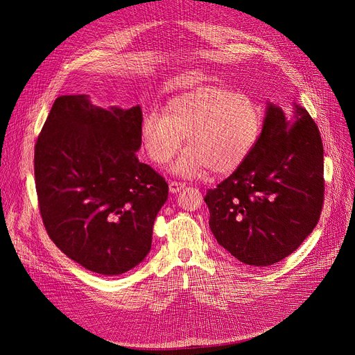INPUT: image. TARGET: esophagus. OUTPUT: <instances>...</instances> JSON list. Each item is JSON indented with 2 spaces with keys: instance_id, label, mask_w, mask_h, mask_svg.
Wrapping results in <instances>:
<instances>
[{
  "instance_id": "esophagus-1",
  "label": "esophagus",
  "mask_w": 355,
  "mask_h": 355,
  "mask_svg": "<svg viewBox=\"0 0 355 355\" xmlns=\"http://www.w3.org/2000/svg\"><path fill=\"white\" fill-rule=\"evenodd\" d=\"M168 187H170V193L171 194H177V193H180L181 190L185 189V184L177 182V181H171L170 184H168Z\"/></svg>"
}]
</instances>
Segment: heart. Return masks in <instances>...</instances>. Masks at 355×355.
Returning <instances> with one entry per match:
<instances>
[{
	"instance_id": "1",
	"label": "heart",
	"mask_w": 355,
	"mask_h": 355,
	"mask_svg": "<svg viewBox=\"0 0 355 355\" xmlns=\"http://www.w3.org/2000/svg\"><path fill=\"white\" fill-rule=\"evenodd\" d=\"M262 122V107L245 93L204 86L168 101L164 114L146 112L139 123V141L149 159L165 165L185 137L187 148L171 166L178 177L191 178L206 170L230 174L253 153Z\"/></svg>"
}]
</instances>
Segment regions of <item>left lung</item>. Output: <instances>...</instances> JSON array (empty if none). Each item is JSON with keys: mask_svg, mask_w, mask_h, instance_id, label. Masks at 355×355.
I'll use <instances>...</instances> for the list:
<instances>
[{"mask_svg": "<svg viewBox=\"0 0 355 355\" xmlns=\"http://www.w3.org/2000/svg\"><path fill=\"white\" fill-rule=\"evenodd\" d=\"M204 201L217 243L240 262L269 266L300 248L324 201V148L306 109L268 102L253 153Z\"/></svg>", "mask_w": 355, "mask_h": 355, "instance_id": "obj_1", "label": "left lung"}]
</instances>
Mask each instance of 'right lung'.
I'll return each mask as SVG.
<instances>
[{
	"mask_svg": "<svg viewBox=\"0 0 355 355\" xmlns=\"http://www.w3.org/2000/svg\"><path fill=\"white\" fill-rule=\"evenodd\" d=\"M141 106L103 109L89 95L54 101L34 149L40 213L67 257L99 275L138 266L151 250L168 184L137 157Z\"/></svg>",
	"mask_w": 355,
	"mask_h": 355,
	"instance_id": "add662e5",
	"label": "right lung"
}]
</instances>
